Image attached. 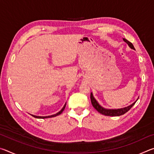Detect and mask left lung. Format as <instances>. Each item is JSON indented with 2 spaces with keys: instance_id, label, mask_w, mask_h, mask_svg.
Listing matches in <instances>:
<instances>
[{
  "instance_id": "obj_1",
  "label": "left lung",
  "mask_w": 154,
  "mask_h": 154,
  "mask_svg": "<svg viewBox=\"0 0 154 154\" xmlns=\"http://www.w3.org/2000/svg\"><path fill=\"white\" fill-rule=\"evenodd\" d=\"M123 40L124 41V42H126L128 44V45L130 48L132 49H134V46H133V45H132V43H130V41L126 39V38H123ZM90 98H91V103H92V105L94 106V108L98 112H99L100 113L104 115V116H122V115H124V113H126V112L128 111L132 107V106H133L134 104L136 103L138 99H139V98H138L137 99V100L132 103V105L126 106V107L120 108V109H106V108H104L103 106H101L100 104L98 103V101L96 100L94 97L92 92H91Z\"/></svg>"
}]
</instances>
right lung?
Masks as SVG:
<instances>
[{"label": "right lung", "mask_w": 154, "mask_h": 154, "mask_svg": "<svg viewBox=\"0 0 154 154\" xmlns=\"http://www.w3.org/2000/svg\"><path fill=\"white\" fill-rule=\"evenodd\" d=\"M66 103L64 104V105L63 107H62V109H61L60 111L59 112H58V113H56L54 115H51V116H35V115H32V114H30L31 116H32V117H34V118H38V119H45V118H54V117H56L57 116H58V115L61 114L62 112H63L64 109H65V106H66Z\"/></svg>", "instance_id": "right-lung-1"}]
</instances>
